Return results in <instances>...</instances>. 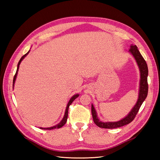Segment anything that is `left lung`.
Wrapping results in <instances>:
<instances>
[{"label": "left lung", "mask_w": 160, "mask_h": 160, "mask_svg": "<svg viewBox=\"0 0 160 160\" xmlns=\"http://www.w3.org/2000/svg\"><path fill=\"white\" fill-rule=\"evenodd\" d=\"M129 51L132 53L135 61L137 62V64L139 68L140 71V83H139V98L136 104L131 110L129 114L121 119L120 121L116 122H102L99 119L97 115V112L93 107V105H91V113L93 116V119L94 123L101 128L105 129H114L117 128L122 127L123 125H128L131 123L134 119L138 113V111L142 105L144 100L146 99L148 95V65L146 61L143 59V57L139 52L138 49L136 45H130V49Z\"/></svg>", "instance_id": "obj_1"}]
</instances>
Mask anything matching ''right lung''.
I'll list each match as a JSON object with an SVG mask.
<instances>
[{
    "instance_id": "right-lung-1",
    "label": "right lung",
    "mask_w": 160,
    "mask_h": 160,
    "mask_svg": "<svg viewBox=\"0 0 160 160\" xmlns=\"http://www.w3.org/2000/svg\"><path fill=\"white\" fill-rule=\"evenodd\" d=\"M30 51H28V52H27L25 55H24L21 58L20 61H18V65H17V71H16V73L15 75H14V78H13V87H14V82H15V80H16V78H17V73H18V68H19V65H20L21 64V62L22 61V60L25 58L27 55L28 53ZM79 97V94H76L75 95H73L72 97V98L70 99L69 101L68 102V104H67V108H66V110H65V115L63 118H62V119L61 120V122L57 124V125H55V126L53 127H51V128H40V129H48V130H51V129H56V128H60L61 127L63 126V125L66 123L67 122V117H68V110H69V108L70 105L72 103V101H73L77 98H78Z\"/></svg>"
}]
</instances>
